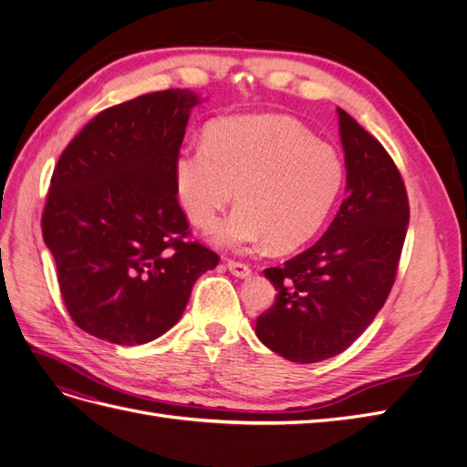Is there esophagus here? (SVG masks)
<instances>
[{"instance_id": "obj_1", "label": "esophagus", "mask_w": 467, "mask_h": 467, "mask_svg": "<svg viewBox=\"0 0 467 467\" xmlns=\"http://www.w3.org/2000/svg\"><path fill=\"white\" fill-rule=\"evenodd\" d=\"M225 266H228V271L237 276V278H249L251 276V268L245 265V263H239V261H228L225 263Z\"/></svg>"}]
</instances>
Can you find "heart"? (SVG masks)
Segmentation results:
<instances>
[{"label": "heart", "instance_id": "1", "mask_svg": "<svg viewBox=\"0 0 467 467\" xmlns=\"http://www.w3.org/2000/svg\"><path fill=\"white\" fill-rule=\"evenodd\" d=\"M204 140L177 151L175 191L187 218L202 230L235 196L239 206L212 234L222 249L266 242L275 249L298 247L321 228L343 189L341 153L290 117L222 119Z\"/></svg>", "mask_w": 467, "mask_h": 467}]
</instances>
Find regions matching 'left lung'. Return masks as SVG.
<instances>
[{
	"label": "left lung",
	"instance_id": "8db88e82",
	"mask_svg": "<svg viewBox=\"0 0 467 467\" xmlns=\"http://www.w3.org/2000/svg\"><path fill=\"white\" fill-rule=\"evenodd\" d=\"M347 199L321 239L265 276L278 290L255 333L276 355L312 364L341 355L393 286L409 225L403 179L389 153L343 109Z\"/></svg>",
	"mask_w": 467,
	"mask_h": 467
}]
</instances>
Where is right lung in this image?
Wrapping results in <instances>:
<instances>
[{
  "instance_id": "1",
  "label": "right lung",
  "mask_w": 467,
  "mask_h": 467,
  "mask_svg": "<svg viewBox=\"0 0 467 467\" xmlns=\"http://www.w3.org/2000/svg\"><path fill=\"white\" fill-rule=\"evenodd\" d=\"M167 89L110 107L60 155L42 214L64 304L78 327L136 347L181 319L196 278L218 255L191 234L173 163L192 107Z\"/></svg>"
}]
</instances>
